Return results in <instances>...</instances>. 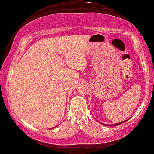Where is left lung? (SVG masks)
Masks as SVG:
<instances>
[{"label":"left lung","mask_w":154,"mask_h":154,"mask_svg":"<svg viewBox=\"0 0 154 154\" xmlns=\"http://www.w3.org/2000/svg\"><path fill=\"white\" fill-rule=\"evenodd\" d=\"M126 121H128V119L127 120H125V121H123V122H119V123H115V124H112V125H107V124H103V123H101V124H103V125H105V126H111V127H114V126H116V125H121L122 123H124V122H125Z\"/></svg>","instance_id":"8db88e82"}]
</instances>
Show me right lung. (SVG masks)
<instances>
[{"label":"right lung","mask_w":154,"mask_h":154,"mask_svg":"<svg viewBox=\"0 0 154 154\" xmlns=\"http://www.w3.org/2000/svg\"><path fill=\"white\" fill-rule=\"evenodd\" d=\"M51 129H52V128H51Z\"/></svg>","instance_id":"right-lung-1"}]
</instances>
